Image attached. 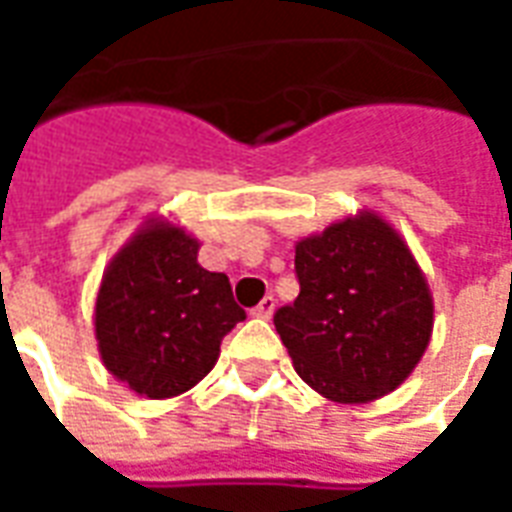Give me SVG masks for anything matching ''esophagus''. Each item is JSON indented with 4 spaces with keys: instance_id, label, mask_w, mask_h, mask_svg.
I'll return each instance as SVG.
<instances>
[{
    "instance_id": "obj_1",
    "label": "esophagus",
    "mask_w": 512,
    "mask_h": 512,
    "mask_svg": "<svg viewBox=\"0 0 512 512\" xmlns=\"http://www.w3.org/2000/svg\"><path fill=\"white\" fill-rule=\"evenodd\" d=\"M274 310H277V299H274V296H266V299L260 301L255 310H252V315H255V318H263V321H268V318L274 315Z\"/></svg>"
}]
</instances>
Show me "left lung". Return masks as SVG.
I'll use <instances>...</instances> for the list:
<instances>
[{
    "label": "left lung",
    "mask_w": 512,
    "mask_h": 512,
    "mask_svg": "<svg viewBox=\"0 0 512 512\" xmlns=\"http://www.w3.org/2000/svg\"><path fill=\"white\" fill-rule=\"evenodd\" d=\"M299 299L274 326L304 384L362 406L395 392L433 334V293L395 224L370 208L296 241Z\"/></svg>",
    "instance_id": "left-lung-1"
}]
</instances>
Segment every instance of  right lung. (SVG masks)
<instances>
[{
	"instance_id": "obj_1",
	"label": "right lung",
	"mask_w": 512,
	"mask_h": 512,
	"mask_svg": "<svg viewBox=\"0 0 512 512\" xmlns=\"http://www.w3.org/2000/svg\"><path fill=\"white\" fill-rule=\"evenodd\" d=\"M200 241L172 216L153 213L109 260L95 293L101 362L134 395L189 392L219 359L222 337L246 312L230 279L197 263Z\"/></svg>"
}]
</instances>
